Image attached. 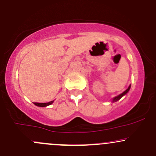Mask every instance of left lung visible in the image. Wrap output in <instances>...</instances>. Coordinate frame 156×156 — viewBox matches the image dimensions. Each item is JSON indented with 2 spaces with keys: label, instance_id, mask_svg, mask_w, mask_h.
<instances>
[{
  "label": "left lung",
  "instance_id": "left-lung-1",
  "mask_svg": "<svg viewBox=\"0 0 156 156\" xmlns=\"http://www.w3.org/2000/svg\"><path fill=\"white\" fill-rule=\"evenodd\" d=\"M130 87H131V85H130L129 87V88H128L127 90H126L124 91L123 93H121V94H120V95H119V96H118L115 97V98H113V101H113V102H115V101H118L119 99H120V98H121L122 97L124 96V95H126V93H127L128 92H129V90H130Z\"/></svg>",
  "mask_w": 156,
  "mask_h": 156
}]
</instances>
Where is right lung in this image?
<instances>
[{
    "instance_id": "1",
    "label": "right lung",
    "mask_w": 156,
    "mask_h": 156,
    "mask_svg": "<svg viewBox=\"0 0 156 156\" xmlns=\"http://www.w3.org/2000/svg\"><path fill=\"white\" fill-rule=\"evenodd\" d=\"M52 103H53V101H49L48 103H37V102H34V104L35 105L38 106V107H47V106L50 105V104H52Z\"/></svg>"
}]
</instances>
